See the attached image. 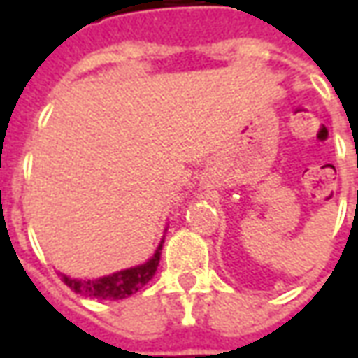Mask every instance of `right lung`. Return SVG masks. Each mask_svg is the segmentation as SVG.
<instances>
[{
    "label": "right lung",
    "instance_id": "1",
    "mask_svg": "<svg viewBox=\"0 0 358 358\" xmlns=\"http://www.w3.org/2000/svg\"><path fill=\"white\" fill-rule=\"evenodd\" d=\"M163 241L157 248L155 255L140 266L120 270V272H115L110 276L97 278V280H73L69 276L61 278L71 289L80 293V295H86V297H92V299H124V297H130L132 293L141 289L153 278L157 266H159V261H161Z\"/></svg>",
    "mask_w": 358,
    "mask_h": 358
}]
</instances>
